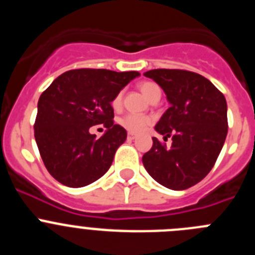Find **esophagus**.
Here are the masks:
<instances>
[{
	"label": "esophagus",
	"instance_id": "1",
	"mask_svg": "<svg viewBox=\"0 0 255 255\" xmlns=\"http://www.w3.org/2000/svg\"><path fill=\"white\" fill-rule=\"evenodd\" d=\"M135 138H136V135H135L134 132H128V139H129V140H134Z\"/></svg>",
	"mask_w": 255,
	"mask_h": 255
}]
</instances>
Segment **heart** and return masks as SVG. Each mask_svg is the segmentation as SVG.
I'll return each instance as SVG.
<instances>
[{
	"label": "heart",
	"mask_w": 255,
	"mask_h": 255,
	"mask_svg": "<svg viewBox=\"0 0 255 255\" xmlns=\"http://www.w3.org/2000/svg\"><path fill=\"white\" fill-rule=\"evenodd\" d=\"M139 91L143 93L144 97H147L148 100L150 101L152 97L155 94H161L158 85H155L152 82H141L138 84ZM112 107L115 110H120L121 105H123V93H119L114 97V100L111 102ZM153 119L147 115H138V114H128L120 119V125L123 126L124 129H126L129 132H134V134H139L143 132L144 130L147 129L148 126L152 124Z\"/></svg>",
	"instance_id": "b5f03b06"
}]
</instances>
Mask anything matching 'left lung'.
<instances>
[{
    "mask_svg": "<svg viewBox=\"0 0 255 255\" xmlns=\"http://www.w3.org/2000/svg\"><path fill=\"white\" fill-rule=\"evenodd\" d=\"M144 75L163 89L171 103L155 130L164 139L172 136L170 148L153 138L143 155L144 167L161 185L185 190L208 175L224 147L226 100L208 79L188 70L154 69Z\"/></svg>",
    "mask_w": 255,
    "mask_h": 255,
    "instance_id": "obj_1",
    "label": "left lung"
}]
</instances>
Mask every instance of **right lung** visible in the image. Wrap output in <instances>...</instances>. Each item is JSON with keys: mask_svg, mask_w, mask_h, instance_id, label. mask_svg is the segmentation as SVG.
Wrapping results in <instances>:
<instances>
[{"mask_svg": "<svg viewBox=\"0 0 255 255\" xmlns=\"http://www.w3.org/2000/svg\"><path fill=\"white\" fill-rule=\"evenodd\" d=\"M138 71L75 69L61 74L40 94L34 136L40 157L53 179L82 188L102 177L111 167L126 130L114 124L111 102ZM102 123L101 138L89 132Z\"/></svg>", "mask_w": 255, "mask_h": 255, "instance_id": "obj_1", "label": "right lung"}]
</instances>
